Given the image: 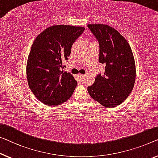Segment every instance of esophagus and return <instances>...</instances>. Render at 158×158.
I'll list each match as a JSON object with an SVG mask.
<instances>
[{
	"label": "esophagus",
	"mask_w": 158,
	"mask_h": 158,
	"mask_svg": "<svg viewBox=\"0 0 158 158\" xmlns=\"http://www.w3.org/2000/svg\"><path fill=\"white\" fill-rule=\"evenodd\" d=\"M78 76H79L80 77V78H81V79H82V78H83V77H84V74H78Z\"/></svg>",
	"instance_id": "1"
}]
</instances>
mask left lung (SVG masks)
Instances as JSON below:
<instances>
[{"label": "left lung", "mask_w": 158, "mask_h": 158, "mask_svg": "<svg viewBox=\"0 0 158 158\" xmlns=\"http://www.w3.org/2000/svg\"><path fill=\"white\" fill-rule=\"evenodd\" d=\"M99 43L100 63L105 64L104 74H98L94 84L87 88L91 97L108 108L116 107L128 98L135 81L133 52L125 37L109 25L89 24Z\"/></svg>", "instance_id": "8db88e82"}]
</instances>
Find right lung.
Segmentation results:
<instances>
[{"label":"right lung","mask_w":158,"mask_h":158,"mask_svg":"<svg viewBox=\"0 0 158 158\" xmlns=\"http://www.w3.org/2000/svg\"><path fill=\"white\" fill-rule=\"evenodd\" d=\"M84 27L58 25L49 27L37 35L27 58L28 86L39 101L56 106L71 97L77 81L63 71L72 46Z\"/></svg>","instance_id":"right-lung-1"}]
</instances>
